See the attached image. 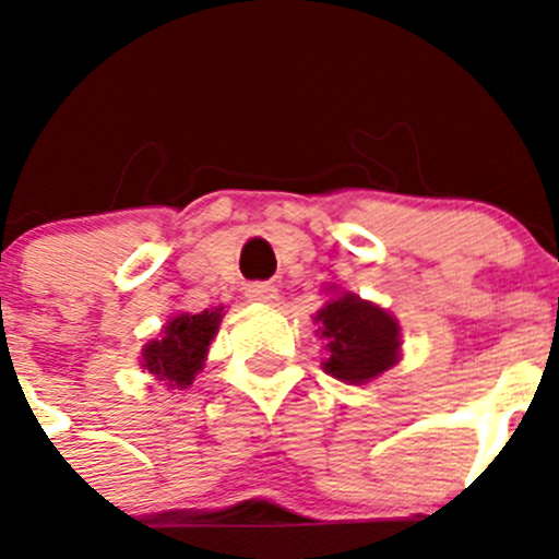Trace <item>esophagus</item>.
Listing matches in <instances>:
<instances>
[{
    "instance_id": "obj_1",
    "label": "esophagus",
    "mask_w": 559,
    "mask_h": 559,
    "mask_svg": "<svg viewBox=\"0 0 559 559\" xmlns=\"http://www.w3.org/2000/svg\"><path fill=\"white\" fill-rule=\"evenodd\" d=\"M246 297L251 302H273L278 297V289L273 284H264V281H253L246 286Z\"/></svg>"
}]
</instances>
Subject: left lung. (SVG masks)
<instances>
[{
	"instance_id": "left-lung-1",
	"label": "left lung",
	"mask_w": 559,
	"mask_h": 559,
	"mask_svg": "<svg viewBox=\"0 0 559 559\" xmlns=\"http://www.w3.org/2000/svg\"><path fill=\"white\" fill-rule=\"evenodd\" d=\"M316 321L330 352L324 370L335 379L365 384L397 362V321L379 306L343 295L326 302Z\"/></svg>"
}]
</instances>
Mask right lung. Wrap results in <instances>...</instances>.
Wrapping results in <instances>:
<instances>
[{
    "mask_svg": "<svg viewBox=\"0 0 559 559\" xmlns=\"http://www.w3.org/2000/svg\"><path fill=\"white\" fill-rule=\"evenodd\" d=\"M222 324V308L202 313H180L167 324L162 341L143 348V368L170 381V386H189L202 368L207 346Z\"/></svg>",
    "mask_w": 559,
    "mask_h": 559,
    "instance_id": "add662e5",
    "label": "right lung"
}]
</instances>
